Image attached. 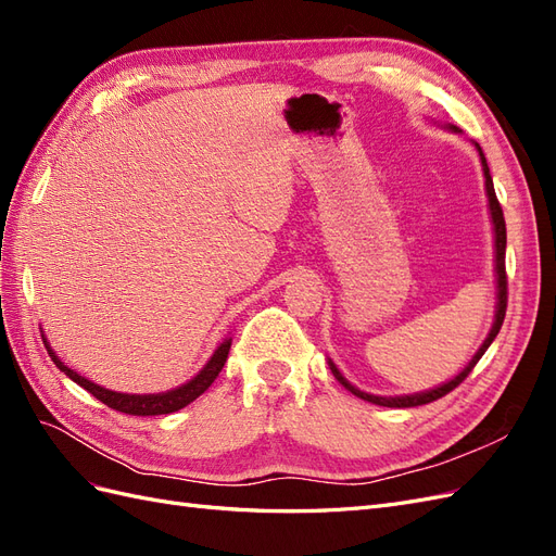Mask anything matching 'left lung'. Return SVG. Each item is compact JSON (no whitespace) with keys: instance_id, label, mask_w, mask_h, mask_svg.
Instances as JSON below:
<instances>
[{"instance_id":"obj_1","label":"left lung","mask_w":556,"mask_h":556,"mask_svg":"<svg viewBox=\"0 0 556 556\" xmlns=\"http://www.w3.org/2000/svg\"><path fill=\"white\" fill-rule=\"evenodd\" d=\"M452 129H457V127H452ZM476 148H478L480 160H482L484 188H486V199H490V211H492V223H494V237H496V285H498V304H496V319H494V327H492L490 336H486V339H484V343L480 345V350L476 352V357L468 362V366L464 368V371H462L457 378H452L450 382H445V384H441V387H435V390H431V392H419V394H410V396H376V394H366V392L357 390L355 384H350V382L341 376L339 368H336V366L329 362L331 374L336 376V380H339V382L345 387L348 392H352V394L359 396V399H364V401H371V403H376V406H387V408H415V406H425V403H431V401H435V399H441V396L450 394V392L454 390V387H459V384L468 378V374L473 371L476 364L480 362V357H482L484 352H486V348H490V345H492V341L496 339V333H498V329H501V325H503V317H506V308H508V276H506V220H503V208H501L498 199H496L494 182H492L490 166H486L484 153H482L478 143H476Z\"/></svg>"}]
</instances>
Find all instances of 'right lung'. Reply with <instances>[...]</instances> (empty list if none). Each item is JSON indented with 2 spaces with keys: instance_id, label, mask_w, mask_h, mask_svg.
Instances as JSON below:
<instances>
[{
  "instance_id": "obj_1",
  "label": "right lung",
  "mask_w": 556,
  "mask_h": 556,
  "mask_svg": "<svg viewBox=\"0 0 556 556\" xmlns=\"http://www.w3.org/2000/svg\"><path fill=\"white\" fill-rule=\"evenodd\" d=\"M46 350L50 359L55 362V366L60 368V371L64 376H70L76 384H80L83 390H88L94 399H99L102 403H106L109 408L113 410H121V413H127V415H169V413H176L180 408L188 406V403H192L197 396L204 394L208 387L213 384V380L217 378V374L223 371V366L227 362V355H229V348H231V339H227L220 348L215 350V355L211 357V362L201 368L199 376L192 378L190 382H185L182 387H178V390H172V392H162V394H121V392H111V390H104V387H99L94 382H90L88 378L78 376L76 371H72L70 366H64L53 350H50V345L43 341Z\"/></svg>"
}]
</instances>
